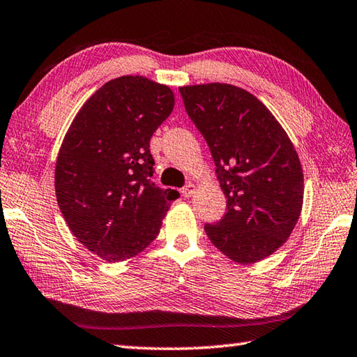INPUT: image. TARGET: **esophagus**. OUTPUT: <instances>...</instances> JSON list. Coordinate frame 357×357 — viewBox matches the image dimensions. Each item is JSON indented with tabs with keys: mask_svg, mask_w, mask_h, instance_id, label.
<instances>
[{
	"mask_svg": "<svg viewBox=\"0 0 357 357\" xmlns=\"http://www.w3.org/2000/svg\"><path fill=\"white\" fill-rule=\"evenodd\" d=\"M195 190H197V187H195V184H187L184 188H183V195L185 198H190L193 197Z\"/></svg>",
	"mask_w": 357,
	"mask_h": 357,
	"instance_id": "1",
	"label": "esophagus"
}]
</instances>
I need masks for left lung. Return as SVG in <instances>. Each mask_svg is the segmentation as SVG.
<instances>
[{
  "instance_id": "left-lung-1",
  "label": "left lung",
  "mask_w": 357,
  "mask_h": 357,
  "mask_svg": "<svg viewBox=\"0 0 357 357\" xmlns=\"http://www.w3.org/2000/svg\"><path fill=\"white\" fill-rule=\"evenodd\" d=\"M188 116L204 136L227 212L204 230L240 264L282 248L303 206V170L289 136L249 91L229 83L181 86Z\"/></svg>"
}]
</instances>
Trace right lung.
<instances>
[{
    "label": "right lung",
    "mask_w": 357,
    "mask_h": 357,
    "mask_svg": "<svg viewBox=\"0 0 357 357\" xmlns=\"http://www.w3.org/2000/svg\"><path fill=\"white\" fill-rule=\"evenodd\" d=\"M173 107L167 85L117 77L83 103L63 139L55 162L61 215L75 238L109 263L150 246L179 197L150 183V139Z\"/></svg>",
    "instance_id": "obj_1"
}]
</instances>
